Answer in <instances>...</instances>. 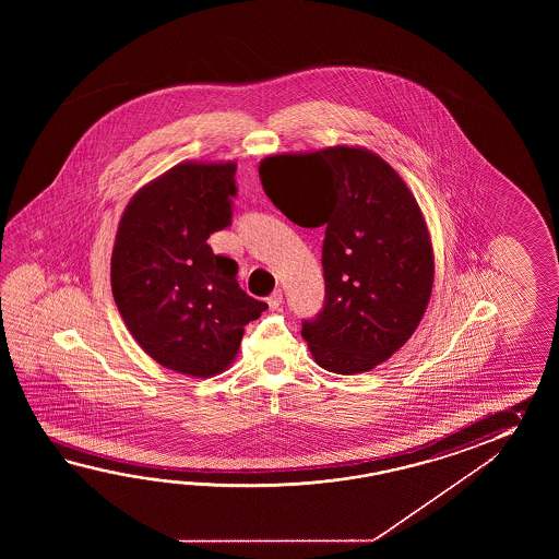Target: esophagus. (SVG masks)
Listing matches in <instances>:
<instances>
[{
    "label": "esophagus",
    "mask_w": 559,
    "mask_h": 559,
    "mask_svg": "<svg viewBox=\"0 0 559 559\" xmlns=\"http://www.w3.org/2000/svg\"><path fill=\"white\" fill-rule=\"evenodd\" d=\"M282 299H284L282 289H275L274 294L267 297V306H270V309H277L282 306Z\"/></svg>",
    "instance_id": "esophagus-1"
}]
</instances>
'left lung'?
<instances>
[{
  "instance_id": "left-lung-1",
  "label": "left lung",
  "mask_w": 559,
  "mask_h": 559,
  "mask_svg": "<svg viewBox=\"0 0 559 559\" xmlns=\"http://www.w3.org/2000/svg\"><path fill=\"white\" fill-rule=\"evenodd\" d=\"M263 190L294 224L325 227V297L301 321L311 356L333 373L385 361L416 332L433 284L428 226L416 198L380 155L357 147L274 155Z\"/></svg>"
}]
</instances>
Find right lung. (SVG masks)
Returning a JSON list of instances; mask_svg holds the SVG:
<instances>
[{
  "label": "right lung",
  "instance_id": "right-lung-1",
  "mask_svg": "<svg viewBox=\"0 0 559 559\" xmlns=\"http://www.w3.org/2000/svg\"><path fill=\"white\" fill-rule=\"evenodd\" d=\"M236 164H179L133 195L111 253V292L135 342L195 378L226 369L265 301L207 238L231 226Z\"/></svg>",
  "mask_w": 559,
  "mask_h": 559
}]
</instances>
